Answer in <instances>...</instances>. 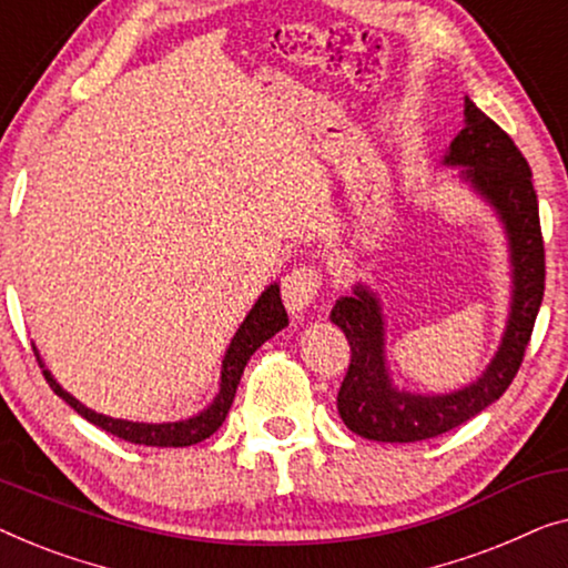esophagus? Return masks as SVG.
I'll return each mask as SVG.
<instances>
[{
  "label": "esophagus",
  "mask_w": 568,
  "mask_h": 568,
  "mask_svg": "<svg viewBox=\"0 0 568 568\" xmlns=\"http://www.w3.org/2000/svg\"><path fill=\"white\" fill-rule=\"evenodd\" d=\"M318 287H322V275L311 267L291 270L283 277V303L291 314L298 318L306 314V308L316 301Z\"/></svg>",
  "instance_id": "1"
}]
</instances>
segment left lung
Here are the masks:
<instances>
[{
  "instance_id": "obj_1",
  "label": "left lung",
  "mask_w": 568,
  "mask_h": 568,
  "mask_svg": "<svg viewBox=\"0 0 568 568\" xmlns=\"http://www.w3.org/2000/svg\"><path fill=\"white\" fill-rule=\"evenodd\" d=\"M499 221L507 242L509 306L499 347L466 386L445 394L406 390L394 383L386 355V316L378 291L357 281L332 308L353 349L337 394V409L355 435L375 443H419L460 427L505 394L520 371L546 287V260L532 172L520 149L466 94L463 128L440 159Z\"/></svg>"
}]
</instances>
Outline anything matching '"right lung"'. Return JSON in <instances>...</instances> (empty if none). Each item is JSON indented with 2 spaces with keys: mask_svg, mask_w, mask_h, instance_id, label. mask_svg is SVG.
<instances>
[{
  "mask_svg": "<svg viewBox=\"0 0 568 568\" xmlns=\"http://www.w3.org/2000/svg\"><path fill=\"white\" fill-rule=\"evenodd\" d=\"M285 326H287V314L281 301V283H270L265 291L260 293V298L254 301L250 314L244 316L242 324H239L236 334L229 342L226 353H223L219 390H215L213 402L207 404L205 409L193 414V417H185L178 422H131V419H118V417H108V414L94 412L90 406L79 402L77 396H71L69 390L53 378V373L45 367L38 347H36V357L43 367V375L48 386L53 388V394L61 396L63 402L79 414V417L92 422L94 427L105 429V433L121 437V440L133 443V445L187 447V445L203 443L205 437H211L215 429L223 425L231 404H234L239 381H242V373L246 363H250V357L257 353L267 339H273L277 332H283Z\"/></svg>",
  "mask_w": 568,
  "mask_h": 568,
  "instance_id": "1",
  "label": "right lung"
}]
</instances>
